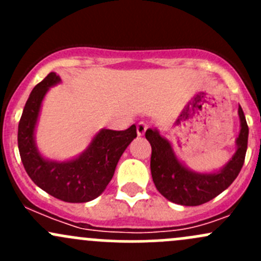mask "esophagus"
Returning a JSON list of instances; mask_svg holds the SVG:
<instances>
[{
  "instance_id": "1",
  "label": "esophagus",
  "mask_w": 261,
  "mask_h": 261,
  "mask_svg": "<svg viewBox=\"0 0 261 261\" xmlns=\"http://www.w3.org/2000/svg\"><path fill=\"white\" fill-rule=\"evenodd\" d=\"M146 128H147V125L145 122H143V121H141V122H139L138 126H136V133H138L139 136H143L144 134H145Z\"/></svg>"
}]
</instances>
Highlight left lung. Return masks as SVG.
Returning <instances> with one entry per match:
<instances>
[{
    "mask_svg": "<svg viewBox=\"0 0 261 261\" xmlns=\"http://www.w3.org/2000/svg\"><path fill=\"white\" fill-rule=\"evenodd\" d=\"M240 131L236 150L225 165L213 172H196L177 156L173 145L158 128H147L145 138L151 145L150 170L155 187L163 197L181 206H199L217 197L231 186L244 165L249 127L241 106H239Z\"/></svg>",
    "mask_w": 261,
    "mask_h": 261,
    "instance_id": "left-lung-1",
    "label": "left lung"
}]
</instances>
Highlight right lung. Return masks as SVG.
I'll return each instance as SVG.
<instances>
[{
  "mask_svg": "<svg viewBox=\"0 0 261 261\" xmlns=\"http://www.w3.org/2000/svg\"><path fill=\"white\" fill-rule=\"evenodd\" d=\"M60 82L59 75L51 72L31 91L18 122V151L26 173L36 186L64 202L83 203L103 193L121 155L136 138V126L122 131L101 128L77 156L48 159L36 145V126L46 93Z\"/></svg>",
  "mask_w": 261,
  "mask_h": 261,
  "instance_id": "obj_1",
  "label": "right lung"
}]
</instances>
